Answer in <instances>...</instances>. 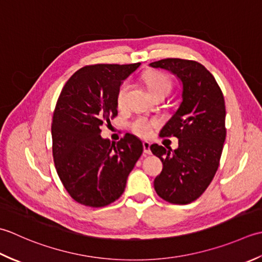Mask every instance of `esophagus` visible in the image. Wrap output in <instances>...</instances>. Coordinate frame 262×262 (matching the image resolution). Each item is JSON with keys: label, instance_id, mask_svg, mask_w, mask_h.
Instances as JSON below:
<instances>
[{"label": "esophagus", "instance_id": "34e87169", "mask_svg": "<svg viewBox=\"0 0 262 262\" xmlns=\"http://www.w3.org/2000/svg\"><path fill=\"white\" fill-rule=\"evenodd\" d=\"M142 146H143V152H145L146 155L150 154V142L143 141L142 142Z\"/></svg>", "mask_w": 262, "mask_h": 262}]
</instances>
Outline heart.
<instances>
[{"mask_svg":"<svg viewBox=\"0 0 262 262\" xmlns=\"http://www.w3.org/2000/svg\"><path fill=\"white\" fill-rule=\"evenodd\" d=\"M145 82L151 95L159 92H165L168 94L170 87H172V83H170V80L168 79V77L159 72L148 73L145 77ZM127 89H129V83L124 82L121 84L119 92H117L116 103L120 107L123 106L125 103V96ZM159 124H161V122L157 119H150V117L147 116H138L135 120L131 121L130 129L135 135L139 137L148 138L152 133L154 129H156Z\"/></svg>","mask_w":262,"mask_h":262,"instance_id":"obj_1","label":"heart"}]
</instances>
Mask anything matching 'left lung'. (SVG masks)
I'll return each instance as SVG.
<instances>
[{"label":"left lung","mask_w":262,"mask_h":262,"mask_svg":"<svg viewBox=\"0 0 262 262\" xmlns=\"http://www.w3.org/2000/svg\"><path fill=\"white\" fill-rule=\"evenodd\" d=\"M165 69L182 82V103L161 131L176 137L179 147L150 146L163 170L154 181L157 194L174 205H186L204 193L215 176L226 138L225 101L212 74L202 64L165 58L149 64Z\"/></svg>","instance_id":"obj_1"}]
</instances>
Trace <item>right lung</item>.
Segmentation results:
<instances>
[{
	"instance_id": "add662e5",
	"label": "right lung",
	"mask_w": 262,
	"mask_h": 262,
	"mask_svg": "<svg viewBox=\"0 0 262 262\" xmlns=\"http://www.w3.org/2000/svg\"><path fill=\"white\" fill-rule=\"evenodd\" d=\"M140 63L95 64L72 74L53 114V158L73 200L99 208L124 192L127 176L143 151L142 142L126 133L116 143L100 136V126L117 115L116 95Z\"/></svg>"
}]
</instances>
